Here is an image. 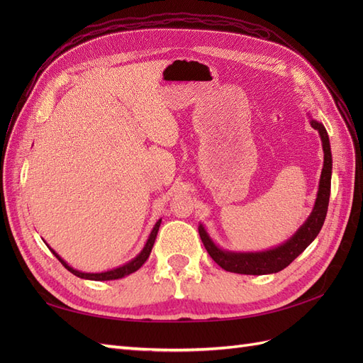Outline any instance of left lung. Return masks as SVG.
<instances>
[{"label":"left lung","mask_w":363,"mask_h":363,"mask_svg":"<svg viewBox=\"0 0 363 363\" xmlns=\"http://www.w3.org/2000/svg\"><path fill=\"white\" fill-rule=\"evenodd\" d=\"M311 125L320 133L324 151V167L321 171L320 188H318V195L312 213L286 242L276 248L259 252H235L221 250L213 244V240L207 235L206 228L200 224L199 233L203 244L208 255H211V257L223 269L236 274H247V276H263V274L279 272L286 268L294 259L298 257L301 252L312 244V240L318 236V233H320V230L325 221L328 199H330L332 151L325 127L315 119H311Z\"/></svg>","instance_id":"8db88e82"}]
</instances>
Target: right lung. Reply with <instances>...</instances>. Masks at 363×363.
Wrapping results in <instances>:
<instances>
[{
  "label": "right lung",
  "mask_w": 363,
  "mask_h": 363,
  "mask_svg": "<svg viewBox=\"0 0 363 363\" xmlns=\"http://www.w3.org/2000/svg\"><path fill=\"white\" fill-rule=\"evenodd\" d=\"M160 223H162V219H159V221L156 223V225L152 227V230H151V233H150V236H148V240H147V244H145V247L142 248V251L139 252V255L135 257V259H131L128 263H125V265H123V267H119V268H115V269H111V271H106V272H82V271H77V269H74V268H71L67 262H65L56 251H54L52 248H50L51 250V252L54 256H56L57 259H59V262L62 263V265L67 268L69 272H72L74 276H77V277H80V279H86V280H95V281H104V280H116V279H123V277H125V276H128V274H131V272H135V271H138L142 265H144V263L147 262V259L150 257V252H151V250H152V245H155V240H156V236H157V232H159V227H160Z\"/></svg>",
  "instance_id": "right-lung-1"
}]
</instances>
